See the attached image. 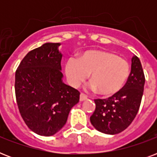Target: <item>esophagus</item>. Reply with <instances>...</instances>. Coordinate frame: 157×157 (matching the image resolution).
Segmentation results:
<instances>
[{"instance_id": "esophagus-1", "label": "esophagus", "mask_w": 157, "mask_h": 157, "mask_svg": "<svg viewBox=\"0 0 157 157\" xmlns=\"http://www.w3.org/2000/svg\"><path fill=\"white\" fill-rule=\"evenodd\" d=\"M87 99V95H86L85 94L81 93L80 94V101H84V100H86Z\"/></svg>"}]
</instances>
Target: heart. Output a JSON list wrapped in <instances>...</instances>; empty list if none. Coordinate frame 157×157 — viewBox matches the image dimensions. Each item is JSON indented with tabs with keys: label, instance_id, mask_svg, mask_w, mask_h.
Segmentation results:
<instances>
[{
	"label": "heart",
	"instance_id": "1",
	"mask_svg": "<svg viewBox=\"0 0 157 157\" xmlns=\"http://www.w3.org/2000/svg\"><path fill=\"white\" fill-rule=\"evenodd\" d=\"M90 73V88L102 95H112L123 88L129 76L125 59L106 50H87L65 64V74L74 87L81 86Z\"/></svg>",
	"mask_w": 157,
	"mask_h": 157
}]
</instances>
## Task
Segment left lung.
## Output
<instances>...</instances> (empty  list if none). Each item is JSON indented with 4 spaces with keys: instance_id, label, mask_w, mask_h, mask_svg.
<instances>
[{
    "instance_id": "obj_1",
    "label": "left lung",
    "mask_w": 157,
    "mask_h": 157,
    "mask_svg": "<svg viewBox=\"0 0 157 157\" xmlns=\"http://www.w3.org/2000/svg\"><path fill=\"white\" fill-rule=\"evenodd\" d=\"M131 71L124 87L106 99H94L96 107L90 122L97 130L117 134L126 129L136 117L144 94L145 76L136 55L131 59Z\"/></svg>"
}]
</instances>
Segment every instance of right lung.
Segmentation results:
<instances>
[{
	"label": "right lung",
	"mask_w": 157,
	"mask_h": 157,
	"mask_svg": "<svg viewBox=\"0 0 157 157\" xmlns=\"http://www.w3.org/2000/svg\"><path fill=\"white\" fill-rule=\"evenodd\" d=\"M60 43H45L31 50L15 72V96L21 117L28 128L51 136L66 124L80 92L63 82Z\"/></svg>",
	"instance_id": "1"
}]
</instances>
